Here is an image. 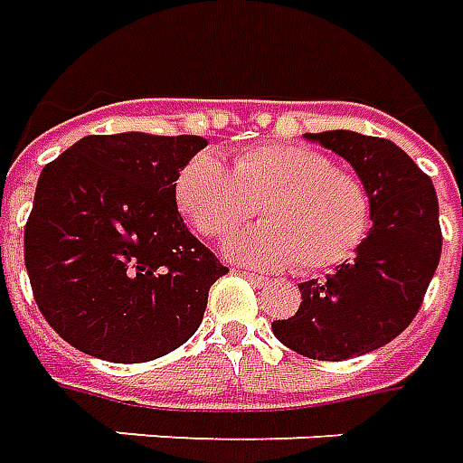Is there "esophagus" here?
<instances>
[{
	"instance_id": "1",
	"label": "esophagus",
	"mask_w": 463,
	"mask_h": 463,
	"mask_svg": "<svg viewBox=\"0 0 463 463\" xmlns=\"http://www.w3.org/2000/svg\"><path fill=\"white\" fill-rule=\"evenodd\" d=\"M244 277L251 281V284H257V287H267L269 284V279L267 277H261V274H254V271H241Z\"/></svg>"
}]
</instances>
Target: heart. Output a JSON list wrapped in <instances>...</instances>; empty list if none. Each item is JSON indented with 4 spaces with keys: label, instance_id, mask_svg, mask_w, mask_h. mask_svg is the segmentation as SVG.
Listing matches in <instances>:
<instances>
[{
    "label": "heart",
    "instance_id": "b5f03b06",
    "mask_svg": "<svg viewBox=\"0 0 463 463\" xmlns=\"http://www.w3.org/2000/svg\"><path fill=\"white\" fill-rule=\"evenodd\" d=\"M174 202L206 239L244 224L259 204L264 219L224 244L226 257L257 269L336 267L372 229L366 184L329 154L301 144L249 146L232 169L212 152L196 154L176 172Z\"/></svg>",
    "mask_w": 463,
    "mask_h": 463
}]
</instances>
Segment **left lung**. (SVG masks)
<instances>
[{"label":"left lung","instance_id":"left-lung-1","mask_svg":"<svg viewBox=\"0 0 463 463\" xmlns=\"http://www.w3.org/2000/svg\"><path fill=\"white\" fill-rule=\"evenodd\" d=\"M304 137L352 164L372 194V229L352 261L324 281H301L299 311L271 331L301 356L342 362L389 344L416 317L441 257L439 199L389 139L349 129Z\"/></svg>","mask_w":463,"mask_h":463}]
</instances>
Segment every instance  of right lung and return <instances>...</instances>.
<instances>
[{"mask_svg": "<svg viewBox=\"0 0 463 463\" xmlns=\"http://www.w3.org/2000/svg\"><path fill=\"white\" fill-rule=\"evenodd\" d=\"M204 137L91 134L39 174L24 264L39 311L74 349L139 364L199 329L226 267L186 229L174 179Z\"/></svg>", "mask_w": 463, "mask_h": 463, "instance_id": "right-lung-1", "label": "right lung"}]
</instances>
